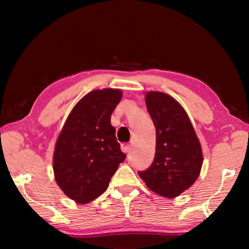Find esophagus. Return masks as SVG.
<instances>
[{
	"mask_svg": "<svg viewBox=\"0 0 249 249\" xmlns=\"http://www.w3.org/2000/svg\"><path fill=\"white\" fill-rule=\"evenodd\" d=\"M121 148H122V151H124L125 154H128L130 151V145L127 144V142H123V144L121 145Z\"/></svg>",
	"mask_w": 249,
	"mask_h": 249,
	"instance_id": "34e87169",
	"label": "esophagus"
}]
</instances>
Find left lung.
I'll return each mask as SVG.
<instances>
[{
	"label": "left lung",
	"instance_id": "left-lung-1",
	"mask_svg": "<svg viewBox=\"0 0 249 249\" xmlns=\"http://www.w3.org/2000/svg\"><path fill=\"white\" fill-rule=\"evenodd\" d=\"M146 107L156 127V153L148 169L138 175L151 191L178 196L200 175V142L187 113L170 95L148 92Z\"/></svg>",
	"mask_w": 249,
	"mask_h": 249
}]
</instances>
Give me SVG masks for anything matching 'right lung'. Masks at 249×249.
<instances>
[{
    "label": "right lung",
    "instance_id": "obj_1",
    "mask_svg": "<svg viewBox=\"0 0 249 249\" xmlns=\"http://www.w3.org/2000/svg\"><path fill=\"white\" fill-rule=\"evenodd\" d=\"M122 99L114 89L95 90L79 101L59 135L53 154L54 179L66 196L89 203L107 190L123 162L111 115Z\"/></svg>",
    "mask_w": 249,
    "mask_h": 249
}]
</instances>
